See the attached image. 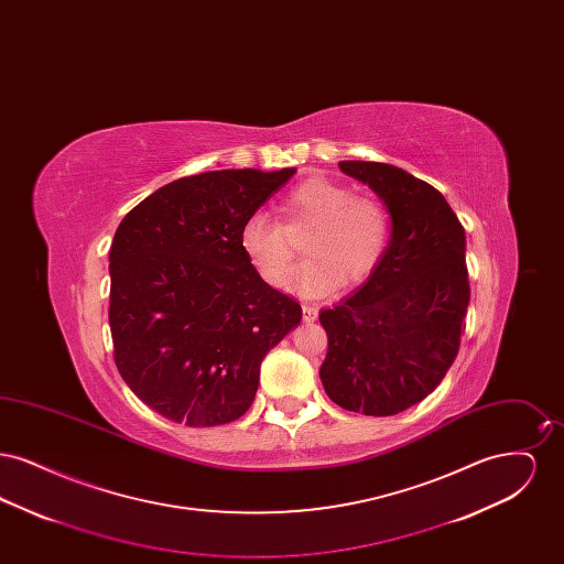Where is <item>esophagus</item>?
Returning a JSON list of instances; mask_svg holds the SVG:
<instances>
[{"mask_svg": "<svg viewBox=\"0 0 564 564\" xmlns=\"http://www.w3.org/2000/svg\"><path fill=\"white\" fill-rule=\"evenodd\" d=\"M302 313H304V322L306 323L317 319V308H315V306H308V304H306V306L302 308Z\"/></svg>", "mask_w": 564, "mask_h": 564, "instance_id": "1", "label": "esophagus"}]
</instances>
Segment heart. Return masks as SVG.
Masks as SVG:
<instances>
[{"label":"heart","mask_w":564,"mask_h":564,"mask_svg":"<svg viewBox=\"0 0 564 564\" xmlns=\"http://www.w3.org/2000/svg\"><path fill=\"white\" fill-rule=\"evenodd\" d=\"M283 224L253 214L241 228V247L256 272L274 290H285L300 253L311 260L295 272L294 288L306 295L332 292L340 281L364 283L380 267L391 241V215L382 203L355 196L352 189L313 177L292 189L283 205Z\"/></svg>","instance_id":"1"}]
</instances>
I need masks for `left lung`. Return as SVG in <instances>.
<instances>
[{
  "label": "left lung",
  "instance_id": "obj_1",
  "mask_svg": "<svg viewBox=\"0 0 564 564\" xmlns=\"http://www.w3.org/2000/svg\"><path fill=\"white\" fill-rule=\"evenodd\" d=\"M391 214L389 249L368 283L319 315L323 389L350 412L393 416L425 400L455 361L469 279L465 230L442 192L384 162L343 161Z\"/></svg>",
  "mask_w": 564,
  "mask_h": 564
}]
</instances>
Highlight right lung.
<instances>
[{
	"label": "right lung",
	"instance_id": "right-lung-1",
	"mask_svg": "<svg viewBox=\"0 0 564 564\" xmlns=\"http://www.w3.org/2000/svg\"><path fill=\"white\" fill-rule=\"evenodd\" d=\"M295 169L175 180L120 221L109 249L113 361L134 395L188 427L226 425L253 403L260 366L302 319L241 247V228Z\"/></svg>",
	"mask_w": 564,
	"mask_h": 564
}]
</instances>
